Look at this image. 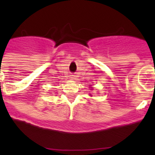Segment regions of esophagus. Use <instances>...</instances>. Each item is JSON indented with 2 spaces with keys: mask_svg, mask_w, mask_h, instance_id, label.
I'll return each instance as SVG.
<instances>
[{
  "mask_svg": "<svg viewBox=\"0 0 155 155\" xmlns=\"http://www.w3.org/2000/svg\"><path fill=\"white\" fill-rule=\"evenodd\" d=\"M71 79H74L75 78L74 75H71Z\"/></svg>",
  "mask_w": 155,
  "mask_h": 155,
  "instance_id": "1",
  "label": "esophagus"
}]
</instances>
